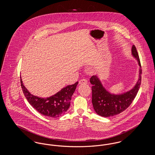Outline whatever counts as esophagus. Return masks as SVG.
Returning <instances> with one entry per match:
<instances>
[{"mask_svg":"<svg viewBox=\"0 0 155 155\" xmlns=\"http://www.w3.org/2000/svg\"><path fill=\"white\" fill-rule=\"evenodd\" d=\"M88 83V81L85 79H82L79 81V84L83 85V84H87Z\"/></svg>","mask_w":155,"mask_h":155,"instance_id":"obj_1","label":"esophagus"}]
</instances>
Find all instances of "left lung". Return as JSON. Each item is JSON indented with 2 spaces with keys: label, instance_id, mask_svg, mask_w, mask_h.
<instances>
[{
  "label": "left lung",
  "instance_id": "1",
  "mask_svg": "<svg viewBox=\"0 0 155 155\" xmlns=\"http://www.w3.org/2000/svg\"><path fill=\"white\" fill-rule=\"evenodd\" d=\"M131 54L137 60L140 66L139 78L133 88L122 94H114L109 92L103 87L97 75H93L90 82L92 87V102L96 113L102 117H111L125 110L133 102L140 87L142 70L140 60L137 49L133 45Z\"/></svg>",
  "mask_w": 155,
  "mask_h": 155
}]
</instances>
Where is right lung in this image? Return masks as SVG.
I'll use <instances>...</instances> for the list:
<instances>
[{
    "instance_id": "1",
    "label": "right lung",
    "mask_w": 155,
    "mask_h": 155,
    "mask_svg": "<svg viewBox=\"0 0 155 155\" xmlns=\"http://www.w3.org/2000/svg\"><path fill=\"white\" fill-rule=\"evenodd\" d=\"M23 93L30 104L44 116L56 118L64 114L70 106V101L78 82L61 89L56 94L48 97H39L31 94L25 87L20 77Z\"/></svg>"
}]
</instances>
